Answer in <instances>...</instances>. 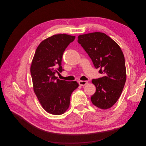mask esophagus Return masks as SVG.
<instances>
[{
	"instance_id": "34e87169",
	"label": "esophagus",
	"mask_w": 146,
	"mask_h": 146,
	"mask_svg": "<svg viewBox=\"0 0 146 146\" xmlns=\"http://www.w3.org/2000/svg\"><path fill=\"white\" fill-rule=\"evenodd\" d=\"M78 83H79V85H80V86H85V85H86L87 84H88V81H79L78 82Z\"/></svg>"
}]
</instances>
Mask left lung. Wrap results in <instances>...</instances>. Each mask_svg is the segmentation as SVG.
I'll return each mask as SVG.
<instances>
[{"mask_svg":"<svg viewBox=\"0 0 146 146\" xmlns=\"http://www.w3.org/2000/svg\"><path fill=\"white\" fill-rule=\"evenodd\" d=\"M78 42L103 75L92 80L96 88L91 98L92 104L103 110L111 108L120 98L126 81L125 58L121 47L102 32L79 35Z\"/></svg>","mask_w":146,"mask_h":146,"instance_id":"1","label":"left lung"}]
</instances>
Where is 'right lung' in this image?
Instances as JSON below:
<instances>
[{
  "label": "right lung",
  "instance_id": "1",
  "mask_svg": "<svg viewBox=\"0 0 146 146\" xmlns=\"http://www.w3.org/2000/svg\"><path fill=\"white\" fill-rule=\"evenodd\" d=\"M75 38L58 34L45 39L38 46L31 64L33 91L44 110L52 114L60 115L66 111L72 92L78 86L76 81L60 80L55 76L56 72L63 71V52Z\"/></svg>",
  "mask_w": 146,
  "mask_h": 146
}]
</instances>
